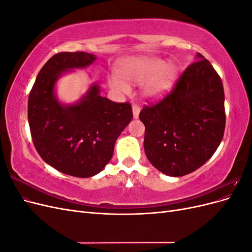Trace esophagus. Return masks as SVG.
<instances>
[{"label": "esophagus", "mask_w": 252, "mask_h": 252, "mask_svg": "<svg viewBox=\"0 0 252 252\" xmlns=\"http://www.w3.org/2000/svg\"><path fill=\"white\" fill-rule=\"evenodd\" d=\"M132 113H133V119H138L140 114V107L138 105L132 106Z\"/></svg>", "instance_id": "obj_1"}]
</instances>
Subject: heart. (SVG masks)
Instances as JSON below:
<instances>
[{
  "mask_svg": "<svg viewBox=\"0 0 252 252\" xmlns=\"http://www.w3.org/2000/svg\"><path fill=\"white\" fill-rule=\"evenodd\" d=\"M119 72L122 79L117 74H111L108 78L109 85L114 90L129 94L130 86L128 83L144 84L143 96L156 101L171 89L178 68L173 63H166L159 58H135L122 64Z\"/></svg>",
  "mask_w": 252,
  "mask_h": 252,
  "instance_id": "obj_1",
  "label": "heart"
}]
</instances>
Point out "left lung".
<instances>
[{
	"instance_id": "1",
	"label": "left lung",
	"mask_w": 252,
	"mask_h": 252,
	"mask_svg": "<svg viewBox=\"0 0 252 252\" xmlns=\"http://www.w3.org/2000/svg\"><path fill=\"white\" fill-rule=\"evenodd\" d=\"M224 102L222 80L209 61L197 53L171 94L140 112L149 162L169 177L200 168L222 142Z\"/></svg>"
}]
</instances>
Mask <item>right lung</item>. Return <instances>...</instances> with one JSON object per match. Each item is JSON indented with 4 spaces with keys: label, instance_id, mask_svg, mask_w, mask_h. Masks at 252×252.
I'll return each mask as SVG.
<instances>
[{
    "label": "right lung",
    "instance_id": "obj_1",
    "mask_svg": "<svg viewBox=\"0 0 252 252\" xmlns=\"http://www.w3.org/2000/svg\"><path fill=\"white\" fill-rule=\"evenodd\" d=\"M95 60L83 51L57 53L42 67L28 97V123L37 154L53 168L77 178L104 169L119 135L132 120L131 105L102 96L97 84H91L78 102L59 100V79Z\"/></svg>",
    "mask_w": 252,
    "mask_h": 252
}]
</instances>
